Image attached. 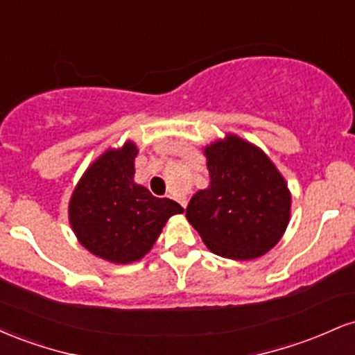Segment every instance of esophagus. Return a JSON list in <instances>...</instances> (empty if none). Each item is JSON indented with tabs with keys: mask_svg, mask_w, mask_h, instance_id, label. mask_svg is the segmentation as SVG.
<instances>
[{
	"mask_svg": "<svg viewBox=\"0 0 355 355\" xmlns=\"http://www.w3.org/2000/svg\"><path fill=\"white\" fill-rule=\"evenodd\" d=\"M170 198H175V197H170ZM175 200H177L178 203H180V205L183 207V209H187V198H183V197H178V198H175Z\"/></svg>",
	"mask_w": 355,
	"mask_h": 355,
	"instance_id": "obj_1",
	"label": "esophagus"
}]
</instances>
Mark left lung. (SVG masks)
Returning <instances> with one entry per match:
<instances>
[{"label": "left lung", "instance_id": "8db88e82", "mask_svg": "<svg viewBox=\"0 0 355 355\" xmlns=\"http://www.w3.org/2000/svg\"><path fill=\"white\" fill-rule=\"evenodd\" d=\"M210 185L187 207V218L209 250L234 260L267 254L291 220V191L259 146L227 135L203 148Z\"/></svg>", "mask_w": 355, "mask_h": 355}]
</instances>
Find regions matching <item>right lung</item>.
Segmentation results:
<instances>
[{
    "mask_svg": "<svg viewBox=\"0 0 355 355\" xmlns=\"http://www.w3.org/2000/svg\"><path fill=\"white\" fill-rule=\"evenodd\" d=\"M138 148L125 141L100 155L73 190L68 217L78 242L112 263H132L150 252L172 215L183 209L133 180Z\"/></svg>",
    "mask_w": 355,
    "mask_h": 355,
    "instance_id": "right-lung-1",
    "label": "right lung"
}]
</instances>
